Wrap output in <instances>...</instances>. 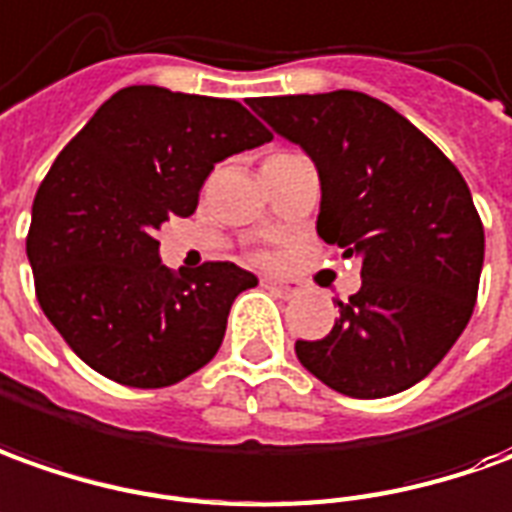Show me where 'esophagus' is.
Returning a JSON list of instances; mask_svg holds the SVG:
<instances>
[{
    "mask_svg": "<svg viewBox=\"0 0 512 512\" xmlns=\"http://www.w3.org/2000/svg\"><path fill=\"white\" fill-rule=\"evenodd\" d=\"M264 287L276 290L278 295H284V298H292V295L306 292V284L298 281V278H264Z\"/></svg>",
    "mask_w": 512,
    "mask_h": 512,
    "instance_id": "34e87169",
    "label": "esophagus"
}]
</instances>
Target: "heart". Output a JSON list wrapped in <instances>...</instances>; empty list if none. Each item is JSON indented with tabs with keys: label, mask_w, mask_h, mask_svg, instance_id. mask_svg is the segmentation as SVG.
<instances>
[{
	"label": "heart",
	"mask_w": 512,
	"mask_h": 512,
	"mask_svg": "<svg viewBox=\"0 0 512 512\" xmlns=\"http://www.w3.org/2000/svg\"><path fill=\"white\" fill-rule=\"evenodd\" d=\"M276 155H287V153H276ZM276 155H270V158H276Z\"/></svg>",
	"instance_id": "b5f03b06"
}]
</instances>
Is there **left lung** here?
I'll use <instances>...</instances> for the list:
<instances>
[{
	"label": "left lung",
	"instance_id": "obj_1",
	"mask_svg": "<svg viewBox=\"0 0 512 512\" xmlns=\"http://www.w3.org/2000/svg\"><path fill=\"white\" fill-rule=\"evenodd\" d=\"M278 136L315 161L317 234L362 259L323 340H298L312 376L351 398L421 382L471 320L485 231L468 183L410 119L362 91L256 97Z\"/></svg>",
	"mask_w": 512,
	"mask_h": 512
}]
</instances>
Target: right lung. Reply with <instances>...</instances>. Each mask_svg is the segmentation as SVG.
<instances>
[{"mask_svg":"<svg viewBox=\"0 0 512 512\" xmlns=\"http://www.w3.org/2000/svg\"><path fill=\"white\" fill-rule=\"evenodd\" d=\"M242 102L128 86L97 108L38 186L35 295L77 357L128 387H169L220 351L231 303L259 278L234 262L161 264L155 231L197 209L217 161L270 142Z\"/></svg>","mask_w":512,"mask_h":512,"instance_id":"add662e5","label":"right lung"}]
</instances>
